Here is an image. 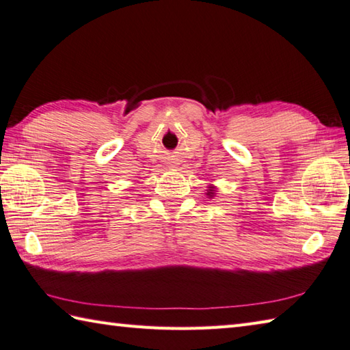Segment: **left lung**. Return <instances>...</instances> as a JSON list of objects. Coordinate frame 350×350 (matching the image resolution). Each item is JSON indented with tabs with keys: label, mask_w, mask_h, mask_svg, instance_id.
Masks as SVG:
<instances>
[{
	"label": "left lung",
	"mask_w": 350,
	"mask_h": 350,
	"mask_svg": "<svg viewBox=\"0 0 350 350\" xmlns=\"http://www.w3.org/2000/svg\"><path fill=\"white\" fill-rule=\"evenodd\" d=\"M208 195H210V196H213V189H210V191H208Z\"/></svg>",
	"instance_id": "8db88e82"
}]
</instances>
